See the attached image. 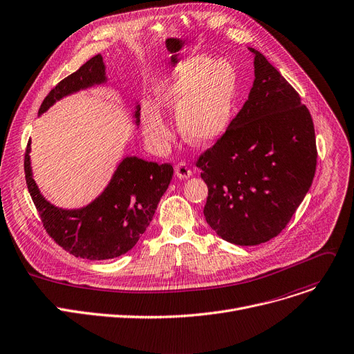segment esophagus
<instances>
[{
	"mask_svg": "<svg viewBox=\"0 0 354 354\" xmlns=\"http://www.w3.org/2000/svg\"><path fill=\"white\" fill-rule=\"evenodd\" d=\"M175 175L180 179H187V178L192 176V171L187 168V165L185 162H180L175 167Z\"/></svg>",
	"mask_w": 354,
	"mask_h": 354,
	"instance_id": "esophagus-1",
	"label": "esophagus"
}]
</instances>
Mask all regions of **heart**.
<instances>
[{
  "label": "heart",
  "instance_id": "b5f03b06",
  "mask_svg": "<svg viewBox=\"0 0 354 354\" xmlns=\"http://www.w3.org/2000/svg\"><path fill=\"white\" fill-rule=\"evenodd\" d=\"M234 88L236 71L230 62L198 55L179 62L159 84L155 98L159 106L176 109V125L186 142L205 145L223 132ZM142 121L153 145L168 142L169 128L153 104L144 105Z\"/></svg>",
  "mask_w": 354,
  "mask_h": 354
}]
</instances>
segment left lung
<instances>
[{
    "instance_id": "8db88e82",
    "label": "left lung",
    "mask_w": 354,
    "mask_h": 354,
    "mask_svg": "<svg viewBox=\"0 0 354 354\" xmlns=\"http://www.w3.org/2000/svg\"><path fill=\"white\" fill-rule=\"evenodd\" d=\"M249 98L196 160L207 185L203 215L226 242L253 246L283 230L312 186L316 136L309 109L263 54Z\"/></svg>"
}]
</instances>
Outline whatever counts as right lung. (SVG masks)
Here are the masks:
<instances>
[{
	"mask_svg": "<svg viewBox=\"0 0 354 354\" xmlns=\"http://www.w3.org/2000/svg\"><path fill=\"white\" fill-rule=\"evenodd\" d=\"M105 81V65L98 54L58 82L42 101L38 113L45 112L55 101L69 93ZM135 118L138 124L139 106H136ZM30 151L28 142L24 171L44 229L64 250L89 261L118 257L136 245L151 223L174 175L171 163L158 165L136 156H127L95 201L81 209L65 210L51 205L41 195L32 179Z\"/></svg>",
	"mask_w": 354,
	"mask_h": 354,
	"instance_id": "add662e5",
	"label": "right lung"
}]
</instances>
